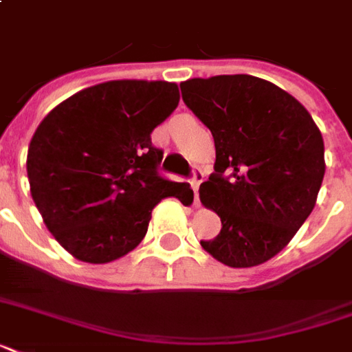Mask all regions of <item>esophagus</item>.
Instances as JSON below:
<instances>
[{"label": "esophagus", "instance_id": "esophagus-1", "mask_svg": "<svg viewBox=\"0 0 352 352\" xmlns=\"http://www.w3.org/2000/svg\"><path fill=\"white\" fill-rule=\"evenodd\" d=\"M204 173L201 168H193V179H192V186H193V197H195V206H199V184L203 182Z\"/></svg>", "mask_w": 352, "mask_h": 352}]
</instances>
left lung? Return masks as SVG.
<instances>
[{"mask_svg": "<svg viewBox=\"0 0 352 352\" xmlns=\"http://www.w3.org/2000/svg\"><path fill=\"white\" fill-rule=\"evenodd\" d=\"M181 91L215 142V171L199 197L223 226L201 246L232 268L257 267L289 245L316 204L322 133L294 96L250 74L192 78Z\"/></svg>", "mask_w": 352, "mask_h": 352, "instance_id": "left-lung-1", "label": "left lung"}]
</instances>
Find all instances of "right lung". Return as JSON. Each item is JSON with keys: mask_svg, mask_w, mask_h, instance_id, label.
Instances as JSON below:
<instances>
[{"mask_svg": "<svg viewBox=\"0 0 352 352\" xmlns=\"http://www.w3.org/2000/svg\"><path fill=\"white\" fill-rule=\"evenodd\" d=\"M162 80H111L58 104L27 153L30 195L54 239L84 263H111L137 248L166 197L193 201L186 182L157 173L151 133L179 106Z\"/></svg>", "mask_w": 352, "mask_h": 352, "instance_id": "1", "label": "right lung"}]
</instances>
